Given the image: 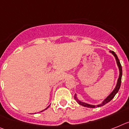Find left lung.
<instances>
[{"label": "left lung", "instance_id": "left-lung-1", "mask_svg": "<svg viewBox=\"0 0 129 129\" xmlns=\"http://www.w3.org/2000/svg\"><path fill=\"white\" fill-rule=\"evenodd\" d=\"M110 53H112L114 55V56L115 57V59L116 60V63H117V67L119 68V78L117 79V84H116V86L115 87V88L111 92V93L109 95L108 97H106V99H104V101L102 102L101 103L99 104V105H90V104H88V103H84V102H82L81 101H80L79 99H78L77 97V95H75L74 97H75V99L76 100V101L78 103L79 105H82V106H85V107H88V108H95V107H101V106H103V105H106V103H109L110 101L114 97V96L116 95V94L118 92L119 89L120 88V86H121V77H122V68H121V63H120V61L119 60L118 58H117V55H116V54L114 52V51H110Z\"/></svg>", "mask_w": 129, "mask_h": 129}]
</instances>
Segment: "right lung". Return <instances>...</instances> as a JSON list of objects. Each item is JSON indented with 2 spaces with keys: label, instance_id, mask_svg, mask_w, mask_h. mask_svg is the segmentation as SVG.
<instances>
[{
  "label": "right lung",
  "instance_id": "1",
  "mask_svg": "<svg viewBox=\"0 0 129 129\" xmlns=\"http://www.w3.org/2000/svg\"><path fill=\"white\" fill-rule=\"evenodd\" d=\"M49 106H48V107H49ZM48 107H47V108H46L45 109V110H47V108H48ZM43 110H42V111H41V112H43Z\"/></svg>",
  "mask_w": 129,
  "mask_h": 129
}]
</instances>
